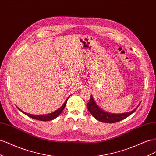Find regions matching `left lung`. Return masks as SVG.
<instances>
[{
	"label": "left lung",
	"instance_id": "left-lung-1",
	"mask_svg": "<svg viewBox=\"0 0 156 156\" xmlns=\"http://www.w3.org/2000/svg\"><path fill=\"white\" fill-rule=\"evenodd\" d=\"M140 104V103H139V105H138L136 108L131 111V112L122 114H112L108 112H105L103 110H102L99 106L97 105L95 100L93 99V96L91 95L90 100L87 103V108L89 112L91 114V115L96 119L104 123H112L121 121V120L129 116V115L134 112L136 110V108L139 107Z\"/></svg>",
	"mask_w": 156,
	"mask_h": 156
}]
</instances>
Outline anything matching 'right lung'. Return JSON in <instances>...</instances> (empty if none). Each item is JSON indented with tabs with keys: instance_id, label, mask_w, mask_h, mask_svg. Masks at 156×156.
<instances>
[{
	"instance_id": "right-lung-1",
	"label": "right lung",
	"mask_w": 156,
	"mask_h": 156,
	"mask_svg": "<svg viewBox=\"0 0 156 156\" xmlns=\"http://www.w3.org/2000/svg\"><path fill=\"white\" fill-rule=\"evenodd\" d=\"M69 97L67 98V99H66V100L65 101V103H63V105H62L59 108L56 110L55 111H54V112H53L50 113V114H42V115L30 114H28V113H26V112H23V111H22L18 107H17V108H18L21 111V112H22L23 114H25V115H27V116H29V117H30L31 118H33V119H38V120H40V121H45V122H46V121H50V120L54 119L57 117H58L59 115H60V114L62 112V111L64 110V108L65 107V105L66 104V102H67V100H68V99L69 98Z\"/></svg>"
}]
</instances>
